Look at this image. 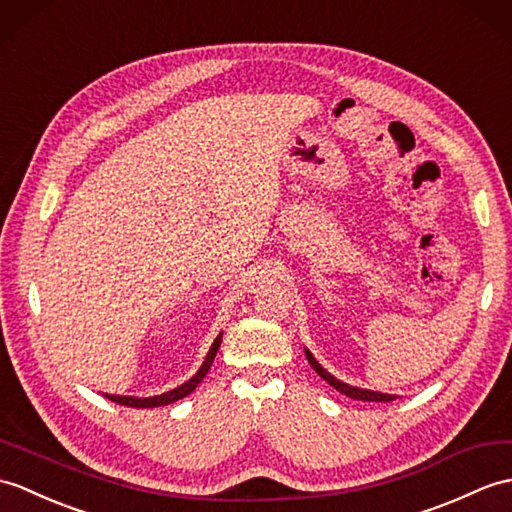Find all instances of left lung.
<instances>
[{
  "mask_svg": "<svg viewBox=\"0 0 512 512\" xmlns=\"http://www.w3.org/2000/svg\"><path fill=\"white\" fill-rule=\"evenodd\" d=\"M305 358H307V362L312 364L314 371H316L320 377H323L329 386H334L338 392H342V395H347V397H351V399H358V401H395V395H386V392H375V390H366V388L349 386V384L340 382V379H336L334 375L327 373L325 368L316 362L314 355H312L310 351H307V349H305Z\"/></svg>",
  "mask_w": 512,
  "mask_h": 512,
  "instance_id": "obj_1",
  "label": "left lung"
}]
</instances>
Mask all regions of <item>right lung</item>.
Listing matches in <instances>:
<instances>
[{
  "mask_svg": "<svg viewBox=\"0 0 512 512\" xmlns=\"http://www.w3.org/2000/svg\"><path fill=\"white\" fill-rule=\"evenodd\" d=\"M220 342H222V334L213 340L205 362H202V366L198 368V373L192 379H187L185 384L176 386L174 390H168V392H163V395H154V397H122V395H104V397L115 401V403H120V406H128V408H159V406H168V403L183 399L189 395V392H194L196 386L202 382V379H205L207 371L213 364V358H216V353L220 349Z\"/></svg>",
  "mask_w": 512,
  "mask_h": 512,
  "instance_id": "right-lung-1",
  "label": "right lung"
}]
</instances>
